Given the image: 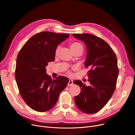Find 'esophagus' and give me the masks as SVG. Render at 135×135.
Segmentation results:
<instances>
[{"label":"esophagus","instance_id":"obj_1","mask_svg":"<svg viewBox=\"0 0 135 135\" xmlns=\"http://www.w3.org/2000/svg\"><path fill=\"white\" fill-rule=\"evenodd\" d=\"M73 84V80H69V81H68V83L67 85H68V86H72Z\"/></svg>","mask_w":135,"mask_h":135}]
</instances>
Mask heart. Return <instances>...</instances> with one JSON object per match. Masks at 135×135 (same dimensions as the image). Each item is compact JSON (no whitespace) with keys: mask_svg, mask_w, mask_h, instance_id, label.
<instances>
[{"mask_svg":"<svg viewBox=\"0 0 135 135\" xmlns=\"http://www.w3.org/2000/svg\"><path fill=\"white\" fill-rule=\"evenodd\" d=\"M70 49H71V50L72 51L77 50H79V49L83 50V45L78 42H72V43L70 44ZM60 46L57 47V48L56 49V50H55V55H57L59 54V53L60 52ZM67 73L69 75H71V72H70V71H68Z\"/></svg>","mask_w":135,"mask_h":135,"instance_id":"1","label":"heart"}]
</instances>
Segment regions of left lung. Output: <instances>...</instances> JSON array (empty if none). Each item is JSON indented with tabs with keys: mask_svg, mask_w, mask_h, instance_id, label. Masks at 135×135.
Instances as JSON below:
<instances>
[{
	"mask_svg": "<svg viewBox=\"0 0 135 135\" xmlns=\"http://www.w3.org/2000/svg\"><path fill=\"white\" fill-rule=\"evenodd\" d=\"M73 36L85 44L87 56L85 66L89 68L87 86L80 80L73 83L81 92L74 101L81 111L94 114L102 109L112 96L116 88L119 74L116 55L107 42L95 35L73 34Z\"/></svg>",
	"mask_w": 135,
	"mask_h": 135,
	"instance_id": "obj_1",
	"label": "left lung"
}]
</instances>
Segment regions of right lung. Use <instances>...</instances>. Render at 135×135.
<instances>
[{"label":"right lung","mask_w":135,"mask_h":135,"mask_svg":"<svg viewBox=\"0 0 135 135\" xmlns=\"http://www.w3.org/2000/svg\"><path fill=\"white\" fill-rule=\"evenodd\" d=\"M68 34L41 32L34 34L17 55L15 79L21 97L32 109L44 112L56 103L69 80L59 76L55 79L46 73L48 62L54 61L56 49L69 37Z\"/></svg>","instance_id":"obj_1"}]
</instances>
